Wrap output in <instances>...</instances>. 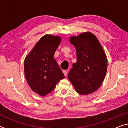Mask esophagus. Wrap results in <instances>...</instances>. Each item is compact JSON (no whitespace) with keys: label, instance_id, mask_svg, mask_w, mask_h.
I'll use <instances>...</instances> for the list:
<instances>
[{"label":"esophagus","instance_id":"obj_1","mask_svg":"<svg viewBox=\"0 0 128 128\" xmlns=\"http://www.w3.org/2000/svg\"><path fill=\"white\" fill-rule=\"evenodd\" d=\"M62 72H63V73H64V76H66V75H67V72L66 70H63L62 71Z\"/></svg>","mask_w":128,"mask_h":128}]
</instances>
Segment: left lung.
I'll return each mask as SVG.
<instances>
[{
    "label": "left lung",
    "mask_w": 128,
    "mask_h": 128,
    "mask_svg": "<svg viewBox=\"0 0 128 128\" xmlns=\"http://www.w3.org/2000/svg\"><path fill=\"white\" fill-rule=\"evenodd\" d=\"M69 40L76 50L77 62L73 64L68 78L78 94L94 92L100 86L107 72L104 51L96 36L90 32L71 36Z\"/></svg>",
    "instance_id": "1"
}]
</instances>
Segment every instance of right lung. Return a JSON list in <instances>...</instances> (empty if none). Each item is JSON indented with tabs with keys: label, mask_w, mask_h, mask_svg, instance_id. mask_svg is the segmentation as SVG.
<instances>
[{
	"label": "right lung",
	"mask_w": 128,
	"mask_h": 128,
	"mask_svg": "<svg viewBox=\"0 0 128 128\" xmlns=\"http://www.w3.org/2000/svg\"><path fill=\"white\" fill-rule=\"evenodd\" d=\"M61 38L46 34L42 36L26 57L24 71L26 79L34 92L46 96L65 77L54 59Z\"/></svg>",
	"instance_id": "1"
}]
</instances>
